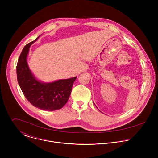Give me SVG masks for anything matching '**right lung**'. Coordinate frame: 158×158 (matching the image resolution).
<instances>
[{"mask_svg": "<svg viewBox=\"0 0 158 158\" xmlns=\"http://www.w3.org/2000/svg\"><path fill=\"white\" fill-rule=\"evenodd\" d=\"M37 39L27 44L20 54L16 67L17 81L26 98L35 107L46 110L60 109L68 101L77 77L52 83H41L36 80L29 69L26 59L30 46Z\"/></svg>", "mask_w": 158, "mask_h": 158, "instance_id": "add662e5", "label": "right lung"}]
</instances>
